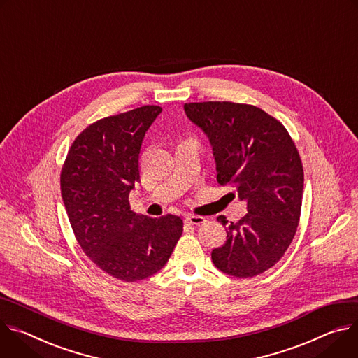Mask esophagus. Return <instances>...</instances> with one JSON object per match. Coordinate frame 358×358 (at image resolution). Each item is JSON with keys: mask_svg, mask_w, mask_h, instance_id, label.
<instances>
[{"mask_svg": "<svg viewBox=\"0 0 358 358\" xmlns=\"http://www.w3.org/2000/svg\"><path fill=\"white\" fill-rule=\"evenodd\" d=\"M185 222L187 223V224H202V223H205L206 222V219L203 217V216H196V215H187L186 217H185Z\"/></svg>", "mask_w": 358, "mask_h": 358, "instance_id": "34e87169", "label": "esophagus"}]
</instances>
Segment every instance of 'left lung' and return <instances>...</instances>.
Listing matches in <instances>:
<instances>
[{
	"label": "left lung",
	"instance_id": "left-lung-1",
	"mask_svg": "<svg viewBox=\"0 0 358 358\" xmlns=\"http://www.w3.org/2000/svg\"><path fill=\"white\" fill-rule=\"evenodd\" d=\"M190 121L210 141L217 182L231 185L248 213L227 223V241L212 262L234 277H255L273 267L296 234L303 201V165L282 122L257 106L234 102L185 103Z\"/></svg>",
	"mask_w": 358,
	"mask_h": 358
}]
</instances>
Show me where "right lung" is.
I'll use <instances>...</instances> for the list:
<instances>
[{
    "instance_id": "right-lung-1",
    "label": "right lung",
    "mask_w": 358,
    "mask_h": 358,
    "mask_svg": "<svg viewBox=\"0 0 358 358\" xmlns=\"http://www.w3.org/2000/svg\"><path fill=\"white\" fill-rule=\"evenodd\" d=\"M161 112L145 105L99 119L72 142L61 171L62 201L79 246L101 270L128 283L161 270L183 231L179 216H139L129 205L141 180L143 136Z\"/></svg>"
}]
</instances>
